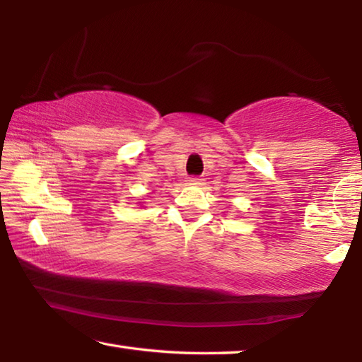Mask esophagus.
Returning <instances> with one entry per match:
<instances>
[{"mask_svg":"<svg viewBox=\"0 0 362 362\" xmlns=\"http://www.w3.org/2000/svg\"><path fill=\"white\" fill-rule=\"evenodd\" d=\"M189 185H199L201 182H203V179H201V177H198V175H193V177H188V180H187Z\"/></svg>","mask_w":362,"mask_h":362,"instance_id":"obj_1","label":"esophagus"}]
</instances>
